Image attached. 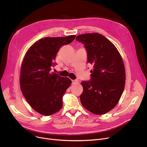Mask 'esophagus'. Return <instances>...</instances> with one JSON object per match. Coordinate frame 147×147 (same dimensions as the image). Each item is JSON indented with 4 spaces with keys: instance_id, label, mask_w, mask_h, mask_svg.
<instances>
[{
    "instance_id": "1",
    "label": "esophagus",
    "mask_w": 147,
    "mask_h": 147,
    "mask_svg": "<svg viewBox=\"0 0 147 147\" xmlns=\"http://www.w3.org/2000/svg\"><path fill=\"white\" fill-rule=\"evenodd\" d=\"M72 84H76L77 83H78V80H72Z\"/></svg>"
}]
</instances>
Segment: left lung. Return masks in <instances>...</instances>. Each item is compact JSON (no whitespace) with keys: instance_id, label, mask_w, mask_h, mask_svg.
<instances>
[{"instance_id":"8db88e82","label":"left lung","mask_w":147,"mask_h":147,"mask_svg":"<svg viewBox=\"0 0 147 147\" xmlns=\"http://www.w3.org/2000/svg\"><path fill=\"white\" fill-rule=\"evenodd\" d=\"M87 51L88 63L93 66L91 80L81 83L82 105L95 114H104L119 102L125 88L126 73L120 54L115 46L98 33L76 37Z\"/></svg>"}]
</instances>
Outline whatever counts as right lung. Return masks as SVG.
<instances>
[{"instance_id":"1","label":"right lung","mask_w":147,"mask_h":147,"mask_svg":"<svg viewBox=\"0 0 147 147\" xmlns=\"http://www.w3.org/2000/svg\"><path fill=\"white\" fill-rule=\"evenodd\" d=\"M75 35L45 37L28 49L21 67L20 83L23 95L33 109L48 116L63 107V96L71 81L51 72L61 46L72 42Z\"/></svg>"}]
</instances>
